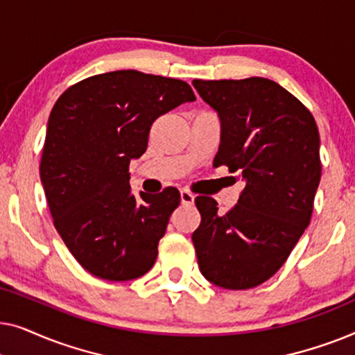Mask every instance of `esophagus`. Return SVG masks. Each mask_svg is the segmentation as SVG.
I'll return each instance as SVG.
<instances>
[{
  "label": "esophagus",
  "instance_id": "obj_1",
  "mask_svg": "<svg viewBox=\"0 0 355 355\" xmlns=\"http://www.w3.org/2000/svg\"><path fill=\"white\" fill-rule=\"evenodd\" d=\"M193 200H196L193 193H191L189 191H181V203H182V205L192 207L193 205Z\"/></svg>",
  "mask_w": 355,
  "mask_h": 355
}]
</instances>
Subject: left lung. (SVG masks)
<instances>
[{
    "label": "left lung",
    "mask_w": 355,
    "mask_h": 355,
    "mask_svg": "<svg viewBox=\"0 0 355 355\" xmlns=\"http://www.w3.org/2000/svg\"><path fill=\"white\" fill-rule=\"evenodd\" d=\"M192 84L221 121L213 166L225 164L245 182L225 215L215 198H196L198 268L220 288H255L283 266L312 218L322 176L317 123L294 95L263 77Z\"/></svg>",
    "instance_id": "left-lung-1"
}]
</instances>
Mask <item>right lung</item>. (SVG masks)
Masks as SVG:
<instances>
[{
  "label": "right lung",
  "instance_id": "obj_1",
  "mask_svg": "<svg viewBox=\"0 0 355 355\" xmlns=\"http://www.w3.org/2000/svg\"><path fill=\"white\" fill-rule=\"evenodd\" d=\"M196 100L184 80L128 69L92 76L62 94L48 118L40 179L53 223L96 278L129 281L158 255L179 191L130 192L129 163L147 150L153 121Z\"/></svg>",
  "mask_w": 355,
  "mask_h": 355
}]
</instances>
